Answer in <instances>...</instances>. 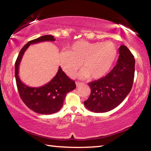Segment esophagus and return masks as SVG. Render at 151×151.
<instances>
[{"label":"esophagus","mask_w":151,"mask_h":151,"mask_svg":"<svg viewBox=\"0 0 151 151\" xmlns=\"http://www.w3.org/2000/svg\"><path fill=\"white\" fill-rule=\"evenodd\" d=\"M83 85V83H81V82H76V86H81V85Z\"/></svg>","instance_id":"esophagus-1"}]
</instances>
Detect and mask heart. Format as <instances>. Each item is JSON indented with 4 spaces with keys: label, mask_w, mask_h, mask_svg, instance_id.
Instances as JSON below:
<instances>
[{
    "label": "heart",
    "mask_w": 151,
    "mask_h": 151,
    "mask_svg": "<svg viewBox=\"0 0 151 151\" xmlns=\"http://www.w3.org/2000/svg\"><path fill=\"white\" fill-rule=\"evenodd\" d=\"M117 55L115 45L110 41L91 42L78 40L67 52H60L59 63L66 75L72 77L81 67V78L99 79L105 76L113 65Z\"/></svg>",
    "instance_id": "heart-1"
}]
</instances>
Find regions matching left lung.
<instances>
[{
  "label": "left lung",
  "instance_id": "8db88e82",
  "mask_svg": "<svg viewBox=\"0 0 151 151\" xmlns=\"http://www.w3.org/2000/svg\"><path fill=\"white\" fill-rule=\"evenodd\" d=\"M116 65L103 78L88 83L91 94L84 102L86 108L94 112H106L116 108L131 91L134 76L135 60L126 46L119 48Z\"/></svg>",
  "mask_w": 151,
  "mask_h": 151
}]
</instances>
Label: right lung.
Segmentation results:
<instances>
[{"label":"right lung","mask_w":151,"mask_h":151,"mask_svg":"<svg viewBox=\"0 0 151 151\" xmlns=\"http://www.w3.org/2000/svg\"><path fill=\"white\" fill-rule=\"evenodd\" d=\"M55 40L53 36L44 35L28 42L20 50L15 63V78L20 98L30 109L41 114H50L60 111L66 94L76 88L75 81L68 78L59 66L57 75L49 83L40 87H31L20 81L19 65L24 52L30 45Z\"/></svg>","instance_id":"right-lung-1"}]
</instances>
